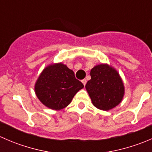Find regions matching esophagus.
<instances>
[{"instance_id": "obj_1", "label": "esophagus", "mask_w": 152, "mask_h": 152, "mask_svg": "<svg viewBox=\"0 0 152 152\" xmlns=\"http://www.w3.org/2000/svg\"><path fill=\"white\" fill-rule=\"evenodd\" d=\"M82 83H83V85L85 86L86 83H87V79H83V80H82Z\"/></svg>"}]
</instances>
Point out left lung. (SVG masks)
<instances>
[{
	"label": "left lung",
	"instance_id": "8db88e82",
	"mask_svg": "<svg viewBox=\"0 0 152 152\" xmlns=\"http://www.w3.org/2000/svg\"><path fill=\"white\" fill-rule=\"evenodd\" d=\"M90 76L85 87L96 108L107 111L121 102L124 86L115 69L107 64H101L91 69Z\"/></svg>",
	"mask_w": 152,
	"mask_h": 152
}]
</instances>
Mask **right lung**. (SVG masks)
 <instances>
[{
    "label": "right lung",
    "mask_w": 152,
    "mask_h": 152,
    "mask_svg": "<svg viewBox=\"0 0 152 152\" xmlns=\"http://www.w3.org/2000/svg\"><path fill=\"white\" fill-rule=\"evenodd\" d=\"M84 85L76 79L74 72L62 63L47 66L35 84L34 90L39 100L48 108L59 110L70 104Z\"/></svg>",
    "instance_id": "add662e5"
}]
</instances>
